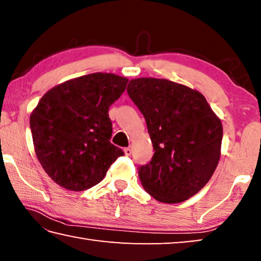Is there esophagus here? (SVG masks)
I'll return each instance as SVG.
<instances>
[{
  "label": "esophagus",
  "mask_w": 261,
  "mask_h": 261,
  "mask_svg": "<svg viewBox=\"0 0 261 261\" xmlns=\"http://www.w3.org/2000/svg\"><path fill=\"white\" fill-rule=\"evenodd\" d=\"M124 153H125L126 156H130L131 153H132V149L130 147H126V148H124Z\"/></svg>",
  "instance_id": "1"
}]
</instances>
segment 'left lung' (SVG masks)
<instances>
[{"mask_svg":"<svg viewBox=\"0 0 261 261\" xmlns=\"http://www.w3.org/2000/svg\"><path fill=\"white\" fill-rule=\"evenodd\" d=\"M126 91L145 117L154 148L152 160L138 168L141 185L161 202L189 199L218 166L221 121L201 93L167 79H132Z\"/></svg>","mask_w":261,"mask_h":261,"instance_id":"obj_1","label":"left lung"}]
</instances>
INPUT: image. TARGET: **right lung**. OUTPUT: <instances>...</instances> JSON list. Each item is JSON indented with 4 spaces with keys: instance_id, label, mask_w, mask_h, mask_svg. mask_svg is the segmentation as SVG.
I'll use <instances>...</instances> for the list:
<instances>
[{
    "instance_id": "obj_1",
    "label": "right lung",
    "mask_w": 261,
    "mask_h": 261,
    "mask_svg": "<svg viewBox=\"0 0 261 261\" xmlns=\"http://www.w3.org/2000/svg\"><path fill=\"white\" fill-rule=\"evenodd\" d=\"M127 79L95 72L57 85L42 96L30 117L35 154L62 188L84 191L107 174L124 152L110 143L108 110Z\"/></svg>"
}]
</instances>
